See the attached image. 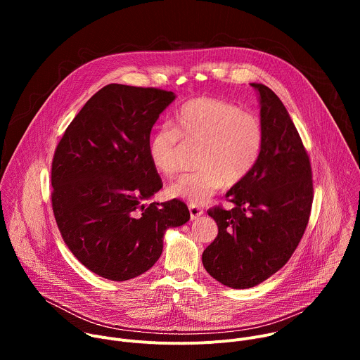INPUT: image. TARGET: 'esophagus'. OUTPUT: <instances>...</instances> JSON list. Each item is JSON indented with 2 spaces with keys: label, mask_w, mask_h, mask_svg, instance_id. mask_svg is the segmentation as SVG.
Instances as JSON below:
<instances>
[{
  "label": "esophagus",
  "mask_w": 360,
  "mask_h": 360,
  "mask_svg": "<svg viewBox=\"0 0 360 360\" xmlns=\"http://www.w3.org/2000/svg\"><path fill=\"white\" fill-rule=\"evenodd\" d=\"M189 214H191V219H198L199 217L203 215V210L196 207V205H189Z\"/></svg>",
  "instance_id": "obj_1"
}]
</instances>
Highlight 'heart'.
Returning <instances> with one entry per match:
<instances>
[{"label":"heart","instance_id":"obj_1","mask_svg":"<svg viewBox=\"0 0 360 360\" xmlns=\"http://www.w3.org/2000/svg\"><path fill=\"white\" fill-rule=\"evenodd\" d=\"M262 143L264 127L255 114L219 98L198 96L179 107L174 125L153 132L148 153L157 171L172 176L182 168L185 146H199L195 160L199 171L172 182L168 193L202 205L225 184L233 186L249 175Z\"/></svg>","mask_w":360,"mask_h":360}]
</instances>
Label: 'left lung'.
Instances as JSON below:
<instances>
[{
    "instance_id": "1",
    "label": "left lung",
    "mask_w": 360,
    "mask_h": 360,
    "mask_svg": "<svg viewBox=\"0 0 360 360\" xmlns=\"http://www.w3.org/2000/svg\"><path fill=\"white\" fill-rule=\"evenodd\" d=\"M259 91L264 143L249 175L233 185L226 200L208 215L218 236L203 250L202 264L222 285L246 289L271 278L290 259L309 222L314 181L309 155L279 96Z\"/></svg>"
}]
</instances>
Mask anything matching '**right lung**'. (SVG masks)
Masks as SVG:
<instances>
[{"label": "right lung", "mask_w": 360, "mask_h": 360, "mask_svg": "<svg viewBox=\"0 0 360 360\" xmlns=\"http://www.w3.org/2000/svg\"><path fill=\"white\" fill-rule=\"evenodd\" d=\"M175 99L160 88L110 84L65 129L51 165V203L60 233L91 272L128 281L162 253L164 233L189 221L179 199L145 203L162 188L148 153L160 114Z\"/></svg>", "instance_id": "1"}]
</instances>
